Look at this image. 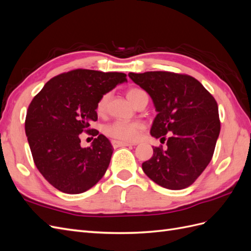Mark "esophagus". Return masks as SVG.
<instances>
[{"label": "esophagus", "instance_id": "obj_1", "mask_svg": "<svg viewBox=\"0 0 251 251\" xmlns=\"http://www.w3.org/2000/svg\"><path fill=\"white\" fill-rule=\"evenodd\" d=\"M112 146L114 148H119V147H128V146H134V144L130 142H125V141H119V140H112Z\"/></svg>", "mask_w": 251, "mask_h": 251}]
</instances>
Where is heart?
Segmentation results:
<instances>
[{
  "mask_svg": "<svg viewBox=\"0 0 251 251\" xmlns=\"http://www.w3.org/2000/svg\"><path fill=\"white\" fill-rule=\"evenodd\" d=\"M142 93H144L143 91L138 88H131L126 91V98L128 100V101L134 105L136 100H138V97ZM109 98H110L109 93L103 94L100 98V100L97 101L96 112L98 115H103L105 111H107ZM141 128H142V125L138 123V121H131V123H127V121L117 120L103 127V132L105 135L114 139L124 140V141H133L135 139H137Z\"/></svg>",
  "mask_w": 251,
  "mask_h": 251,
  "instance_id": "1",
  "label": "heart"
}]
</instances>
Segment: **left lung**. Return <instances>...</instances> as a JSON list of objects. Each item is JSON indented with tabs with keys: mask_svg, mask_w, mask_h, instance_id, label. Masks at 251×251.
I'll return each instance as SVG.
<instances>
[{
	"mask_svg": "<svg viewBox=\"0 0 251 251\" xmlns=\"http://www.w3.org/2000/svg\"><path fill=\"white\" fill-rule=\"evenodd\" d=\"M151 96L158 113L151 135L165 141L142 170L155 183L169 189L192 185L214 155L220 134L217 101L200 81L165 71L128 73ZM167 137H165V135Z\"/></svg>",
	"mask_w": 251,
	"mask_h": 251,
	"instance_id": "left-lung-1",
	"label": "left lung"
}]
</instances>
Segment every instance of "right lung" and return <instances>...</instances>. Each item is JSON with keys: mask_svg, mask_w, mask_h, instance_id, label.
I'll list each match as a JSON object with an SVG mask.
<instances>
[{"mask_svg": "<svg viewBox=\"0 0 251 251\" xmlns=\"http://www.w3.org/2000/svg\"><path fill=\"white\" fill-rule=\"evenodd\" d=\"M126 81L125 73L76 69L51 78L29 104L25 132L34 163L58 191L83 193L107 172L113 147L90 126L100 98ZM82 131L98 136L89 148L80 147Z\"/></svg>", "mask_w": 251, "mask_h": 251, "instance_id": "add662e5", "label": "right lung"}]
</instances>
